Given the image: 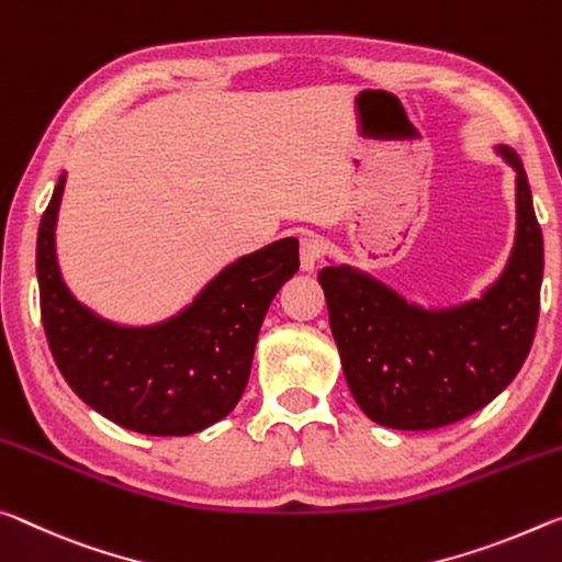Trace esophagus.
<instances>
[{"instance_id": "obj_1", "label": "esophagus", "mask_w": 562, "mask_h": 562, "mask_svg": "<svg viewBox=\"0 0 562 562\" xmlns=\"http://www.w3.org/2000/svg\"><path fill=\"white\" fill-rule=\"evenodd\" d=\"M321 244L316 241L314 236H303L301 246H299V259H301V269L303 271H314L316 263L321 261Z\"/></svg>"}]
</instances>
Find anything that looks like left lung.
Masks as SVG:
<instances>
[{"instance_id": "8db88e82", "label": "left lung", "mask_w": 562, "mask_h": 562, "mask_svg": "<svg viewBox=\"0 0 562 562\" xmlns=\"http://www.w3.org/2000/svg\"><path fill=\"white\" fill-rule=\"evenodd\" d=\"M498 151L518 173V232L508 266L481 299L430 311L351 266L318 273L348 389L385 428L430 430L463 420L526 363L540 314L542 232L518 154Z\"/></svg>"}]
</instances>
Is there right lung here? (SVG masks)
<instances>
[{
	"mask_svg": "<svg viewBox=\"0 0 562 562\" xmlns=\"http://www.w3.org/2000/svg\"><path fill=\"white\" fill-rule=\"evenodd\" d=\"M61 194L64 173L36 236V279L44 334L64 381L101 416L144 436H191L226 418L248 383L266 311L299 271L296 238L226 266L179 316L116 326L64 286L54 248Z\"/></svg>",
	"mask_w": 562,
	"mask_h": 562,
	"instance_id": "add662e5",
	"label": "right lung"
}]
</instances>
